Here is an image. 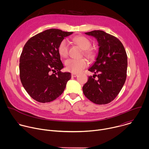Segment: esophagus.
Instances as JSON below:
<instances>
[{
  "label": "esophagus",
  "mask_w": 149,
  "mask_h": 149,
  "mask_svg": "<svg viewBox=\"0 0 149 149\" xmlns=\"http://www.w3.org/2000/svg\"><path fill=\"white\" fill-rule=\"evenodd\" d=\"M77 75H78V74H75V73H72L71 74V76L72 77H77Z\"/></svg>",
  "instance_id": "esophagus-1"
}]
</instances>
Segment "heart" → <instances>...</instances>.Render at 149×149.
Listing matches in <instances>:
<instances>
[{"label": "heart", "mask_w": 149, "mask_h": 149, "mask_svg": "<svg viewBox=\"0 0 149 149\" xmlns=\"http://www.w3.org/2000/svg\"><path fill=\"white\" fill-rule=\"evenodd\" d=\"M75 44L84 49V54L89 59H94L95 52L94 49L90 48L91 42L89 39L84 36H77L72 39ZM58 52L62 58H66L69 52V44L66 39L62 40L58 45ZM66 70L72 73H78L86 68L88 65V61L85 58L79 59H69L65 61Z\"/></svg>", "instance_id": "obj_1"}]
</instances>
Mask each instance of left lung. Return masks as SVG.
<instances>
[{
	"label": "left lung",
	"mask_w": 149,
	"mask_h": 149,
	"mask_svg": "<svg viewBox=\"0 0 149 149\" xmlns=\"http://www.w3.org/2000/svg\"><path fill=\"white\" fill-rule=\"evenodd\" d=\"M86 34L93 36L98 42L96 61L88 71L94 76L88 77L84 85V95L93 102L102 105L113 101L119 94L127 77V56L121 41L102 31L95 30ZM97 78L95 79V77Z\"/></svg>",
	"instance_id": "1"
}]
</instances>
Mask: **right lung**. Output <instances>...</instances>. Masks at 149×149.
Segmentation results:
<instances>
[{"label": "right lung", "instance_id": "obj_1", "mask_svg": "<svg viewBox=\"0 0 149 149\" xmlns=\"http://www.w3.org/2000/svg\"><path fill=\"white\" fill-rule=\"evenodd\" d=\"M72 33L48 29L31 38L24 45L19 60L20 79L33 100L49 102L64 91L71 75L61 71L63 66L58 47L64 37Z\"/></svg>", "mask_w": 149, "mask_h": 149}]
</instances>
